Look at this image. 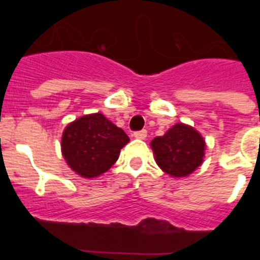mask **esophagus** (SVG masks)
I'll return each instance as SVG.
<instances>
[{"label": "esophagus", "mask_w": 260, "mask_h": 260, "mask_svg": "<svg viewBox=\"0 0 260 260\" xmlns=\"http://www.w3.org/2000/svg\"><path fill=\"white\" fill-rule=\"evenodd\" d=\"M133 135H134V138H137V139H146L147 130H139V132H135Z\"/></svg>", "instance_id": "esophagus-1"}]
</instances>
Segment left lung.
I'll list each match as a JSON object with an SVG mask.
<instances>
[{"label": "left lung", "mask_w": 260, "mask_h": 260, "mask_svg": "<svg viewBox=\"0 0 260 260\" xmlns=\"http://www.w3.org/2000/svg\"><path fill=\"white\" fill-rule=\"evenodd\" d=\"M157 165L172 177H186L203 162L206 142L194 127L176 123L151 142Z\"/></svg>", "instance_id": "left-lung-1"}]
</instances>
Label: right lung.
I'll use <instances>...</instances> for the list:
<instances>
[{"label": "right lung", "mask_w": 260, "mask_h": 260, "mask_svg": "<svg viewBox=\"0 0 260 260\" xmlns=\"http://www.w3.org/2000/svg\"><path fill=\"white\" fill-rule=\"evenodd\" d=\"M128 137L102 113L87 114L69 123L62 133L61 150L69 167L84 178L109 171Z\"/></svg>", "instance_id": "obj_1"}]
</instances>
